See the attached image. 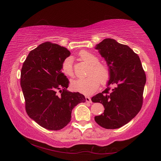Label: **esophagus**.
Returning <instances> with one entry per match:
<instances>
[{"mask_svg": "<svg viewBox=\"0 0 161 161\" xmlns=\"http://www.w3.org/2000/svg\"><path fill=\"white\" fill-rule=\"evenodd\" d=\"M86 102H88V103H91V102H92L91 97H88V96L86 97Z\"/></svg>", "mask_w": 161, "mask_h": 161, "instance_id": "esophagus-1", "label": "esophagus"}]
</instances>
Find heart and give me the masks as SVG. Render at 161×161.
<instances>
[{"label":"heart","mask_w":161,"mask_h":161,"mask_svg":"<svg viewBox=\"0 0 161 161\" xmlns=\"http://www.w3.org/2000/svg\"><path fill=\"white\" fill-rule=\"evenodd\" d=\"M79 57L90 66L88 72L89 76L86 78H81L71 81L70 87L72 90L84 95H91L96 91L100 81L102 84H106L110 78V70L105 64L99 63V59L91 53L86 50L81 51ZM61 70L63 73L68 77H73V59L67 57L61 65Z\"/></svg>","instance_id":"heart-1"}]
</instances>
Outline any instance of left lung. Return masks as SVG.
Returning <instances> with one entry per match:
<instances>
[{"mask_svg": "<svg viewBox=\"0 0 161 161\" xmlns=\"http://www.w3.org/2000/svg\"><path fill=\"white\" fill-rule=\"evenodd\" d=\"M95 48L110 70L108 87L91 98L104 107L103 114L95 116V120L103 128L118 129L131 121L141 109L146 75L138 54L128 46L105 39Z\"/></svg>", "mask_w": 161, "mask_h": 161, "instance_id": "obj_1", "label": "left lung"}]
</instances>
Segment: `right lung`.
I'll list each match as a JSON object with an SVG mask.
<instances>
[{"label":"right lung","mask_w":161,"mask_h":161,"mask_svg":"<svg viewBox=\"0 0 161 161\" xmlns=\"http://www.w3.org/2000/svg\"><path fill=\"white\" fill-rule=\"evenodd\" d=\"M70 54L69 50L58 44L43 43L30 51L20 72L27 114L48 130L63 129L71 120L73 108L86 102L84 95L67 90L69 81L61 65Z\"/></svg>","instance_id":"1"}]
</instances>
